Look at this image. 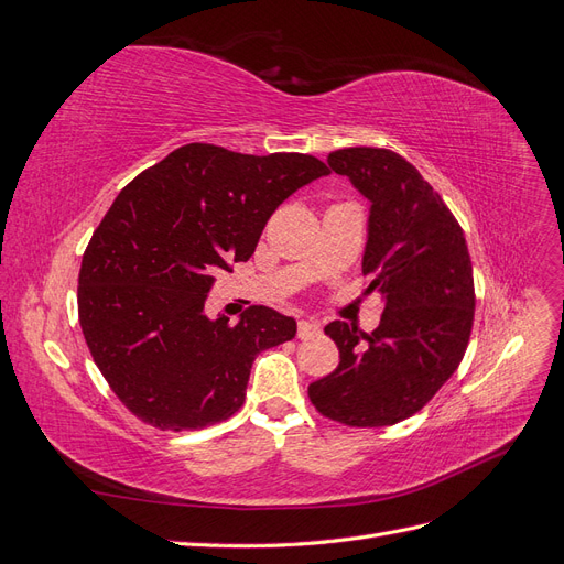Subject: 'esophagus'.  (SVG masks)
Listing matches in <instances>:
<instances>
[{
	"label": "esophagus",
	"instance_id": "obj_1",
	"mask_svg": "<svg viewBox=\"0 0 564 564\" xmlns=\"http://www.w3.org/2000/svg\"><path fill=\"white\" fill-rule=\"evenodd\" d=\"M322 332V324L317 319H301L299 322V338H313Z\"/></svg>",
	"mask_w": 564,
	"mask_h": 564
}]
</instances>
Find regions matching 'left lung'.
Segmentation results:
<instances>
[{
    "label": "left lung",
    "mask_w": 564,
    "mask_h": 564,
    "mask_svg": "<svg viewBox=\"0 0 564 564\" xmlns=\"http://www.w3.org/2000/svg\"><path fill=\"white\" fill-rule=\"evenodd\" d=\"M369 202L362 272L383 299L379 327L365 334L329 322L338 367L308 386L322 416L379 429L416 414L456 371L473 329L475 286L464 230L419 169L386 148L329 152Z\"/></svg>",
    "instance_id": "left-lung-1"
}]
</instances>
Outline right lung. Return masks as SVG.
Returning <instances> with one entry per match:
<instances>
[{
  "label": "right lung",
  "instance_id": "add662e5",
  "mask_svg": "<svg viewBox=\"0 0 564 564\" xmlns=\"http://www.w3.org/2000/svg\"><path fill=\"white\" fill-rule=\"evenodd\" d=\"M327 174L301 152L187 143L117 195L84 251L77 308L96 367L133 416L181 433L245 404L256 355L292 340L296 319L251 305L228 324L204 303L218 272L253 253L272 212Z\"/></svg>",
  "mask_w": 564,
  "mask_h": 564
}]
</instances>
